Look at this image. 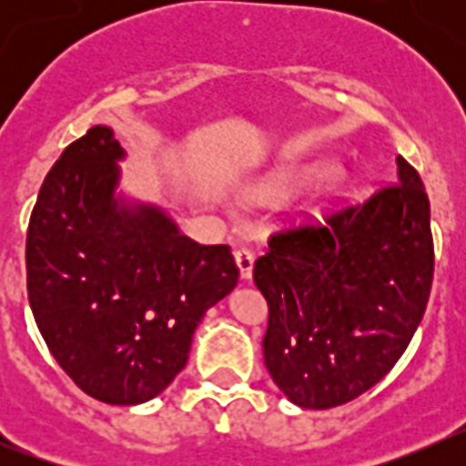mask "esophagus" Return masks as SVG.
Here are the masks:
<instances>
[{
	"label": "esophagus",
	"mask_w": 466,
	"mask_h": 466,
	"mask_svg": "<svg viewBox=\"0 0 466 466\" xmlns=\"http://www.w3.org/2000/svg\"><path fill=\"white\" fill-rule=\"evenodd\" d=\"M236 266H238V270H240V278L249 279L252 278V270H254V254L249 252V249H238Z\"/></svg>",
	"instance_id": "1"
}]
</instances>
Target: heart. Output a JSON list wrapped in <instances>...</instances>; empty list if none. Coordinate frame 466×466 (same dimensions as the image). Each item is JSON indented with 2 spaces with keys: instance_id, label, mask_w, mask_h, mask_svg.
Here are the masks:
<instances>
[{
  "instance_id": "heart-1",
  "label": "heart",
  "mask_w": 466,
  "mask_h": 466,
  "mask_svg": "<svg viewBox=\"0 0 466 466\" xmlns=\"http://www.w3.org/2000/svg\"><path fill=\"white\" fill-rule=\"evenodd\" d=\"M331 170L333 166L327 160H312V163H300V166L279 167V170L270 172L268 177H263L257 188L261 193H287L299 187V184L312 179V177L329 175Z\"/></svg>"
}]
</instances>
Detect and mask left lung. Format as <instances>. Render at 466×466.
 Wrapping results in <instances>:
<instances>
[{
	"label": "left lung",
	"mask_w": 466,
	"mask_h": 466,
	"mask_svg": "<svg viewBox=\"0 0 466 466\" xmlns=\"http://www.w3.org/2000/svg\"><path fill=\"white\" fill-rule=\"evenodd\" d=\"M434 275L430 198L397 156V184L324 224L275 233L254 263L268 300L263 360L300 409L348 403L409 348Z\"/></svg>",
	"instance_id": "left-lung-1"
}]
</instances>
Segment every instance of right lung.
<instances>
[{
    "mask_svg": "<svg viewBox=\"0 0 466 466\" xmlns=\"http://www.w3.org/2000/svg\"><path fill=\"white\" fill-rule=\"evenodd\" d=\"M126 149L95 126L60 154L27 228V299L51 355L93 399L137 406L184 366L205 312L238 284L226 245L121 191Z\"/></svg>",
    "mask_w": 466,
    "mask_h": 466,
    "instance_id": "1",
    "label": "right lung"
}]
</instances>
